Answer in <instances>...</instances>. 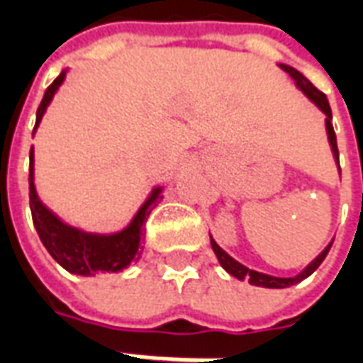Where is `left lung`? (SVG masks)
<instances>
[{
  "instance_id": "1",
  "label": "left lung",
  "mask_w": 363,
  "mask_h": 363,
  "mask_svg": "<svg viewBox=\"0 0 363 363\" xmlns=\"http://www.w3.org/2000/svg\"><path fill=\"white\" fill-rule=\"evenodd\" d=\"M280 67L289 75V77H291V79H294V82H296L297 87L307 95V99H309L311 103L317 104L320 111L325 112V116H327V118H325V126H327L328 143H330V150H333L336 165H338V145H336V134H335V128H333V112H330V104H328L327 101V95H325V93H320V91L317 89V87H315V85H313V83L309 82L303 74H299V72H297L296 67L284 66V64H280ZM210 243H212V249L213 252H216L218 260H220V264L225 268L231 276H235L237 280H245V278H249V284H252V286H260V288H288V286H294V284H297V281L305 280L307 276H311V274L320 267V262L325 260V257H327L328 251H330V245H333V243H328L327 247H325V251L320 252L319 257L313 260V262H309V264H307L301 272L297 274V276H291V278H278V276H270V274H262V272H257V270H251V268H247L245 264H241V262H237L233 257H229L228 252L223 251L220 245L213 241L212 237H210Z\"/></svg>"
}]
</instances>
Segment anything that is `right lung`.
<instances>
[{"label": "right lung", "mask_w": 363, "mask_h": 363, "mask_svg": "<svg viewBox=\"0 0 363 363\" xmlns=\"http://www.w3.org/2000/svg\"><path fill=\"white\" fill-rule=\"evenodd\" d=\"M66 79V72L52 82L43 96V103L36 111L35 130L40 124L44 112L54 99V93ZM30 167H28V198H30V213L35 223L36 233L40 241L50 252L52 259L64 267L67 272L79 274V276H95L99 272H120L132 262L140 259L143 251V225L147 221L151 210L161 200V186L151 190L147 200L138 210L130 225L118 233L111 235H99V233H87L82 229L72 228L60 220L56 213H52L46 206L40 202L35 189V153L30 147Z\"/></svg>", "instance_id": "add662e5"}]
</instances>
